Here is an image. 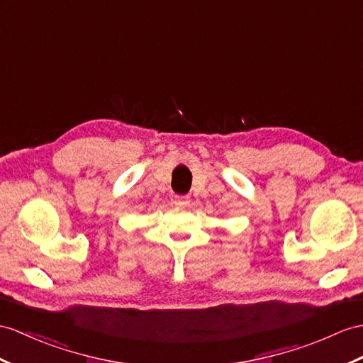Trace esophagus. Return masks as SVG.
<instances>
[{
  "label": "esophagus",
  "mask_w": 363,
  "mask_h": 363,
  "mask_svg": "<svg viewBox=\"0 0 363 363\" xmlns=\"http://www.w3.org/2000/svg\"><path fill=\"white\" fill-rule=\"evenodd\" d=\"M189 203V196H175V205L186 206Z\"/></svg>",
  "instance_id": "esophagus-1"
}]
</instances>
